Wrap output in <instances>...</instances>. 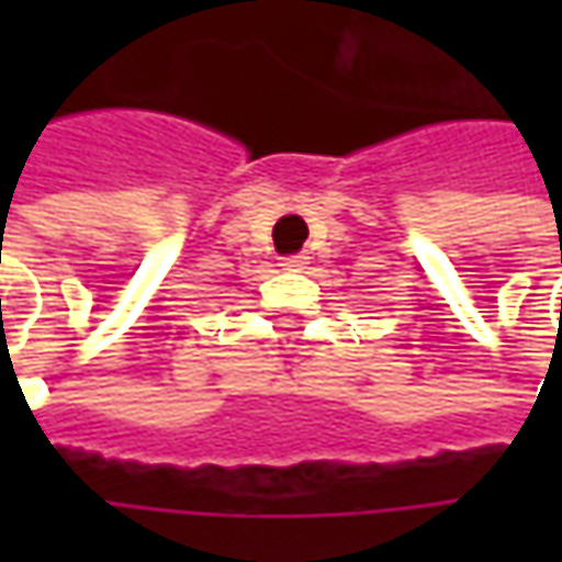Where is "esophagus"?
<instances>
[{
    "mask_svg": "<svg viewBox=\"0 0 562 562\" xmlns=\"http://www.w3.org/2000/svg\"><path fill=\"white\" fill-rule=\"evenodd\" d=\"M306 259H310V256H303V252H293V256H284V259H281V266H284L288 271H300L303 266H306Z\"/></svg>",
    "mask_w": 562,
    "mask_h": 562,
    "instance_id": "obj_1",
    "label": "esophagus"
}]
</instances>
